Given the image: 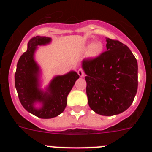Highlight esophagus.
Returning <instances> with one entry per match:
<instances>
[{
  "mask_svg": "<svg viewBox=\"0 0 152 152\" xmlns=\"http://www.w3.org/2000/svg\"><path fill=\"white\" fill-rule=\"evenodd\" d=\"M77 74H78L80 77H84V71L81 69V68H80V69L77 71Z\"/></svg>",
  "mask_w": 152,
  "mask_h": 152,
  "instance_id": "34e87169",
  "label": "esophagus"
}]
</instances>
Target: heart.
<instances>
[{"label": "heart", "instance_id": "heart-1", "mask_svg": "<svg viewBox=\"0 0 152 152\" xmlns=\"http://www.w3.org/2000/svg\"><path fill=\"white\" fill-rule=\"evenodd\" d=\"M102 51L103 45L100 42H93L88 48V55L91 58H95L101 54Z\"/></svg>", "mask_w": 152, "mask_h": 152}]
</instances>
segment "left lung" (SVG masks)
<instances>
[{
    "label": "left lung",
    "instance_id": "8db88e82",
    "mask_svg": "<svg viewBox=\"0 0 152 152\" xmlns=\"http://www.w3.org/2000/svg\"><path fill=\"white\" fill-rule=\"evenodd\" d=\"M107 51L82 61L86 92L92 110L102 116L121 113L131 106L138 89V63L128 46L107 38Z\"/></svg>",
    "mask_w": 152,
    "mask_h": 152
}]
</instances>
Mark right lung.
Listing matches in <instances>:
<instances>
[{
    "instance_id": "obj_1",
    "label": "right lung",
    "mask_w": 152,
    "mask_h": 152,
    "mask_svg": "<svg viewBox=\"0 0 152 152\" xmlns=\"http://www.w3.org/2000/svg\"><path fill=\"white\" fill-rule=\"evenodd\" d=\"M51 38L36 36L28 42L27 51L20 56L15 73V87L19 100L25 110L41 119L56 117L64 111L67 105V96L73 88L79 75L70 72L58 75L52 79L46 91L39 88V67L34 59V53L38 45L49 44ZM39 102L42 107L37 109L34 105Z\"/></svg>"
}]
</instances>
